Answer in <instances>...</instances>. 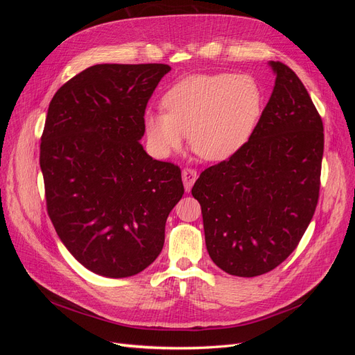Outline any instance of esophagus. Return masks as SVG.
Segmentation results:
<instances>
[{
  "label": "esophagus",
  "mask_w": 355,
  "mask_h": 355,
  "mask_svg": "<svg viewBox=\"0 0 355 355\" xmlns=\"http://www.w3.org/2000/svg\"><path fill=\"white\" fill-rule=\"evenodd\" d=\"M198 175L197 171L194 168H184L182 170V180H184V185H185V189L189 191L192 188V185L196 184Z\"/></svg>",
  "instance_id": "1"
}]
</instances>
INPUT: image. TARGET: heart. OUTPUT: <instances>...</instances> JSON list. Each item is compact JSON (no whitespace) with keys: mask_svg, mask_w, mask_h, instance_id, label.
Instances as JSON below:
<instances>
[{"mask_svg":"<svg viewBox=\"0 0 355 355\" xmlns=\"http://www.w3.org/2000/svg\"><path fill=\"white\" fill-rule=\"evenodd\" d=\"M262 102L261 87L247 75H191L166 93L167 111L145 114L148 146L157 157H168L189 135L191 148L201 158L228 159L249 141Z\"/></svg>","mask_w":355,"mask_h":355,"instance_id":"obj_1","label":"heart"}]
</instances>
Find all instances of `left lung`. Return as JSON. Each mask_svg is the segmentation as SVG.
<instances>
[{"label":"left lung","mask_w":355,"mask_h":355,"mask_svg":"<svg viewBox=\"0 0 355 355\" xmlns=\"http://www.w3.org/2000/svg\"><path fill=\"white\" fill-rule=\"evenodd\" d=\"M270 65L275 85L249 141L192 187L211 261L237 277L284 262L318 202L323 121L297 75L282 62Z\"/></svg>","instance_id":"left-lung-1"}]
</instances>
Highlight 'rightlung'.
<instances>
[{"instance_id":"obj_1","label":"right lung","mask_w":355,"mask_h":355,"mask_svg":"<svg viewBox=\"0 0 355 355\" xmlns=\"http://www.w3.org/2000/svg\"><path fill=\"white\" fill-rule=\"evenodd\" d=\"M164 63H103L53 96L41 136L47 211L83 266L132 277L163 250L168 213L184 196L180 168L139 144L149 98Z\"/></svg>"}]
</instances>
